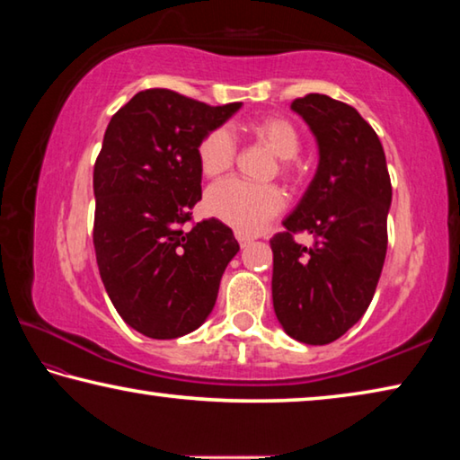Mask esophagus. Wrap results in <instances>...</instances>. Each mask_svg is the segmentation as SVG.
Segmentation results:
<instances>
[{
	"instance_id": "obj_1",
	"label": "esophagus",
	"mask_w": 460,
	"mask_h": 460,
	"mask_svg": "<svg viewBox=\"0 0 460 460\" xmlns=\"http://www.w3.org/2000/svg\"><path fill=\"white\" fill-rule=\"evenodd\" d=\"M235 239H237L239 245H242V247L252 242V237H250V235H245V233H242V231H235Z\"/></svg>"
}]
</instances>
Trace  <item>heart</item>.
<instances>
[{
	"label": "heart",
	"mask_w": 460,
	"mask_h": 460,
	"mask_svg": "<svg viewBox=\"0 0 460 460\" xmlns=\"http://www.w3.org/2000/svg\"><path fill=\"white\" fill-rule=\"evenodd\" d=\"M256 135L280 162L282 176H290L295 159L301 151V133L293 120L270 116L256 122ZM237 157V141L229 128L218 127L204 135L199 145V164L204 176H221ZM284 207V194L276 186L253 184L242 178L217 181L207 192V210L218 221L231 225L242 233H256Z\"/></svg>",
	"instance_id": "obj_1"
}]
</instances>
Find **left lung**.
I'll return each mask as SVG.
<instances>
[{"label":"left lung","instance_id":"obj_1","mask_svg":"<svg viewBox=\"0 0 460 460\" xmlns=\"http://www.w3.org/2000/svg\"><path fill=\"white\" fill-rule=\"evenodd\" d=\"M290 108L317 138L319 165L307 192L270 239L274 313L290 338L323 346L367 313L387 253L391 178L383 145L358 111L323 93ZM316 243L305 248L295 232Z\"/></svg>","mask_w":460,"mask_h":460}]
</instances>
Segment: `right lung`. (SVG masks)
Here are the masks:
<instances>
[{
    "mask_svg": "<svg viewBox=\"0 0 460 460\" xmlns=\"http://www.w3.org/2000/svg\"><path fill=\"white\" fill-rule=\"evenodd\" d=\"M239 108L153 87L108 122L93 165V247L114 309L147 338L173 340L207 322L239 252L217 218L181 229L202 199L199 145Z\"/></svg>",
    "mask_w": 460,
    "mask_h": 460,
    "instance_id": "obj_1",
    "label": "right lung"
}]
</instances>
